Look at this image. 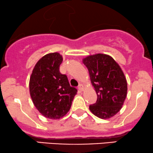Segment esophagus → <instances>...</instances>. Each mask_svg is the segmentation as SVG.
I'll return each mask as SVG.
<instances>
[{
	"instance_id": "1",
	"label": "esophagus",
	"mask_w": 153,
	"mask_h": 153,
	"mask_svg": "<svg viewBox=\"0 0 153 153\" xmlns=\"http://www.w3.org/2000/svg\"><path fill=\"white\" fill-rule=\"evenodd\" d=\"M78 88H79V90L81 91H84V85H83V84H79V86H78Z\"/></svg>"
}]
</instances>
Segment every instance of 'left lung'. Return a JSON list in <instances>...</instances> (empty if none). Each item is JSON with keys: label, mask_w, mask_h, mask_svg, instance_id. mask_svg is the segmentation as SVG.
Masks as SVG:
<instances>
[{"label": "left lung", "mask_w": 153, "mask_h": 153, "mask_svg": "<svg viewBox=\"0 0 153 153\" xmlns=\"http://www.w3.org/2000/svg\"><path fill=\"white\" fill-rule=\"evenodd\" d=\"M83 63L98 96L96 102L89 106L91 112L102 120L112 117L122 109L127 94L122 69L112 57L102 53L87 56Z\"/></svg>", "instance_id": "left-lung-1"}]
</instances>
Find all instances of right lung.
<instances>
[{
  "mask_svg": "<svg viewBox=\"0 0 153 153\" xmlns=\"http://www.w3.org/2000/svg\"><path fill=\"white\" fill-rule=\"evenodd\" d=\"M62 57L58 53L44 55L38 61L29 80V92L33 105L42 115L52 120L69 112L76 94L65 74L59 72Z\"/></svg>",
  "mask_w": 153,
  "mask_h": 153,
  "instance_id": "right-lung-1",
  "label": "right lung"
}]
</instances>
